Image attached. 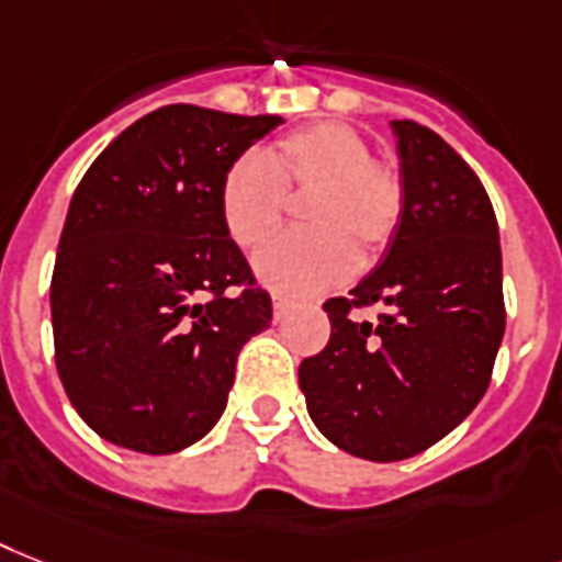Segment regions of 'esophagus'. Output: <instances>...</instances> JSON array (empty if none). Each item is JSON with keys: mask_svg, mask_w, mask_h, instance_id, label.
<instances>
[{"mask_svg": "<svg viewBox=\"0 0 562 562\" xmlns=\"http://www.w3.org/2000/svg\"><path fill=\"white\" fill-rule=\"evenodd\" d=\"M291 303L285 300V296H273V321H282L285 314H289Z\"/></svg>", "mask_w": 562, "mask_h": 562, "instance_id": "34e87169", "label": "esophagus"}]
</instances>
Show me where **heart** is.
Wrapping results in <instances>:
<instances>
[{"mask_svg":"<svg viewBox=\"0 0 562 562\" xmlns=\"http://www.w3.org/2000/svg\"><path fill=\"white\" fill-rule=\"evenodd\" d=\"M303 204L308 234L282 236L257 259V277L280 294H312L346 280L392 241L404 216V178L375 161L367 138L337 121L308 123L259 155H241L218 187V213L241 250H257L282 227L289 195Z\"/></svg>","mask_w":562,"mask_h":562,"instance_id":"1","label":"heart"}]
</instances>
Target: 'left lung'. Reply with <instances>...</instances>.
Returning a JSON list of instances; mask_svg holds the SVG:
<instances>
[{
	"label": "left lung",
	"mask_w": 562,
	"mask_h": 562,
	"mask_svg": "<svg viewBox=\"0 0 562 562\" xmlns=\"http://www.w3.org/2000/svg\"><path fill=\"white\" fill-rule=\"evenodd\" d=\"M407 190L375 271L323 303L331 337L300 363L317 430L369 462L422 453L473 413L505 335L503 250L476 172L445 138L392 121ZM378 307L375 322L359 317Z\"/></svg>",
	"instance_id": "8db88e82"
}]
</instances>
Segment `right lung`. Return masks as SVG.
I'll return each mask as SVG.
<instances>
[{"label": "right lung", "mask_w": 562, "mask_h": 562, "mask_svg": "<svg viewBox=\"0 0 562 562\" xmlns=\"http://www.w3.org/2000/svg\"><path fill=\"white\" fill-rule=\"evenodd\" d=\"M280 123L161 106L77 184L52 277L54 358L100 439L178 453L225 413L241 346L271 326V296L222 225L218 187Z\"/></svg>", "instance_id": "add662e5"}]
</instances>
